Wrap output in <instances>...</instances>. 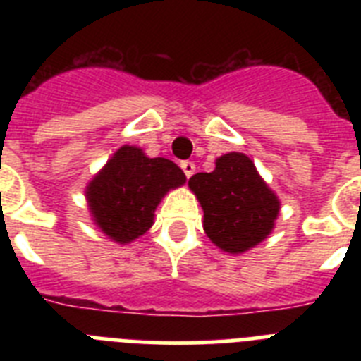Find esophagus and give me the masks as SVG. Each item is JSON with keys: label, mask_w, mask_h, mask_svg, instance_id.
Returning <instances> with one entry per match:
<instances>
[{"label": "esophagus", "mask_w": 361, "mask_h": 361, "mask_svg": "<svg viewBox=\"0 0 361 361\" xmlns=\"http://www.w3.org/2000/svg\"><path fill=\"white\" fill-rule=\"evenodd\" d=\"M180 168H183L184 175H186L188 178H190L191 175L195 173V164H193V162H191V161H184V162H180Z\"/></svg>", "instance_id": "34e87169"}]
</instances>
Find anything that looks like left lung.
Masks as SVG:
<instances>
[{
	"mask_svg": "<svg viewBox=\"0 0 361 361\" xmlns=\"http://www.w3.org/2000/svg\"><path fill=\"white\" fill-rule=\"evenodd\" d=\"M188 186L202 206L204 231L226 253L251 250L275 228L279 197L244 153H226L212 173L193 175Z\"/></svg>",
	"mask_w": 361,
	"mask_h": 361,
	"instance_id": "8db88e82",
	"label": "left lung"
}]
</instances>
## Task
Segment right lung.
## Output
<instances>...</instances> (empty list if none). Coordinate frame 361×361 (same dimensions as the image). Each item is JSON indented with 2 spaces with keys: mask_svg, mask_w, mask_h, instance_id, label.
<instances>
[{
  "mask_svg": "<svg viewBox=\"0 0 361 361\" xmlns=\"http://www.w3.org/2000/svg\"><path fill=\"white\" fill-rule=\"evenodd\" d=\"M186 175L164 157L149 159L137 146L124 145L86 186L95 226L117 244H130L153 224V213Z\"/></svg>",
  "mask_w": 361,
  "mask_h": 361,
  "instance_id": "1",
  "label": "right lung"
}]
</instances>
